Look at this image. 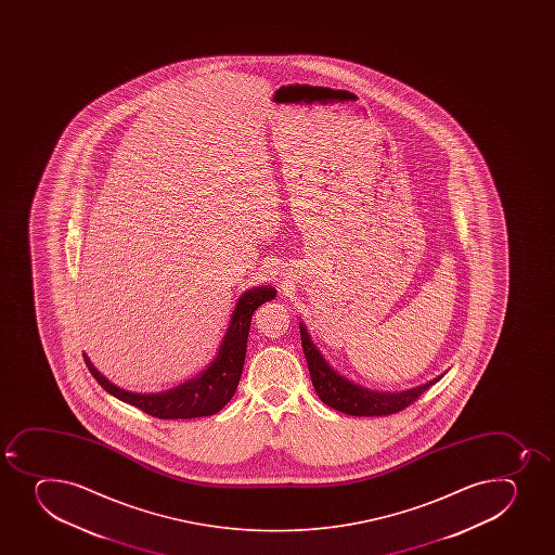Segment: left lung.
<instances>
[{"label": "left lung", "instance_id": "left-lung-1", "mask_svg": "<svg viewBox=\"0 0 555 555\" xmlns=\"http://www.w3.org/2000/svg\"><path fill=\"white\" fill-rule=\"evenodd\" d=\"M300 338H302L304 354L308 360L309 374L314 390L325 405L333 406L335 411L346 412L351 416H389L411 405L420 396L441 379H430L427 384L401 392H384V390L367 389L351 379L341 376L338 371L331 367L324 354L319 351L311 340L306 325L300 324Z\"/></svg>", "mask_w": 555, "mask_h": 555}]
</instances>
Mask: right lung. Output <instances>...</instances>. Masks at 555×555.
<instances>
[{
    "label": "right lung",
    "instance_id": "1",
    "mask_svg": "<svg viewBox=\"0 0 555 555\" xmlns=\"http://www.w3.org/2000/svg\"><path fill=\"white\" fill-rule=\"evenodd\" d=\"M276 297V289L271 286L253 287L242 293L236 302L235 311L231 313L230 325L225 331L219 352L208 369L197 374L195 378L188 379L184 384L177 385L173 389L165 392H130L112 384L111 379L90 362V358L82 352L90 374L98 379V384L116 396L117 400L138 406L150 416L160 420H188V417L211 416L219 412L222 406L235 395L236 385L241 382L244 358H246L247 335L251 317L258 306Z\"/></svg>",
    "mask_w": 555,
    "mask_h": 555
}]
</instances>
